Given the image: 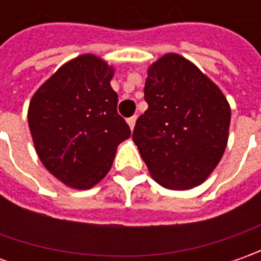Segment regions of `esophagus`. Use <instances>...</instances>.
<instances>
[{
    "instance_id": "esophagus-1",
    "label": "esophagus",
    "mask_w": 261,
    "mask_h": 261,
    "mask_svg": "<svg viewBox=\"0 0 261 261\" xmlns=\"http://www.w3.org/2000/svg\"><path fill=\"white\" fill-rule=\"evenodd\" d=\"M127 123H129V127H130V129H134V127H135V123H136V116L129 117V119H127Z\"/></svg>"
}]
</instances>
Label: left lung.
Here are the masks:
<instances>
[{
    "label": "left lung",
    "instance_id": "obj_1",
    "mask_svg": "<svg viewBox=\"0 0 261 261\" xmlns=\"http://www.w3.org/2000/svg\"><path fill=\"white\" fill-rule=\"evenodd\" d=\"M148 109L132 139L152 178L171 190L202 185L215 170L228 142L231 109L215 83L177 54L148 68Z\"/></svg>",
    "mask_w": 261,
    "mask_h": 261
}]
</instances>
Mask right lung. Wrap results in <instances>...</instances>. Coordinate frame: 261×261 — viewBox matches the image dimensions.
I'll return each mask as SVG.
<instances>
[{
	"label": "right lung",
	"mask_w": 261,
	"mask_h": 261,
	"mask_svg": "<svg viewBox=\"0 0 261 261\" xmlns=\"http://www.w3.org/2000/svg\"><path fill=\"white\" fill-rule=\"evenodd\" d=\"M115 69L95 55L66 62L32 97L29 127L46 170L86 190L105 178L116 149L130 136L110 86Z\"/></svg>",
	"instance_id": "obj_1"
}]
</instances>
